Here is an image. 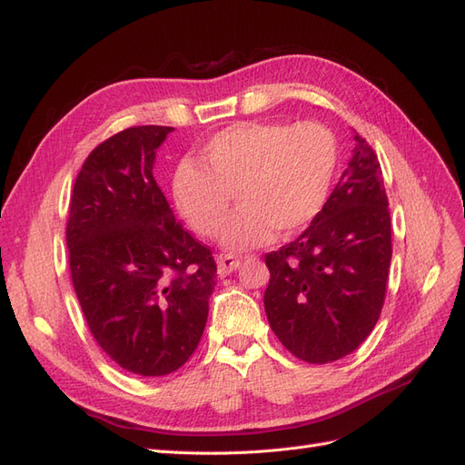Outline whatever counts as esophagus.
<instances>
[{
  "label": "esophagus",
  "instance_id": "obj_1",
  "mask_svg": "<svg viewBox=\"0 0 465 465\" xmlns=\"http://www.w3.org/2000/svg\"><path fill=\"white\" fill-rule=\"evenodd\" d=\"M217 263H219V275L224 277L232 273L238 265H241V258L234 256V254H223L217 258Z\"/></svg>",
  "mask_w": 465,
  "mask_h": 465
}]
</instances>
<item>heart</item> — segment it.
<instances>
[{"instance_id":"1","label":"heart","mask_w":465,"mask_h":465,"mask_svg":"<svg viewBox=\"0 0 465 465\" xmlns=\"http://www.w3.org/2000/svg\"><path fill=\"white\" fill-rule=\"evenodd\" d=\"M200 163L176 168V207L195 232L213 238L236 192L242 207L229 219L223 242L244 250L270 241L275 229L297 232L320 213L337 171V142L318 122H241L211 137Z\"/></svg>"}]
</instances>
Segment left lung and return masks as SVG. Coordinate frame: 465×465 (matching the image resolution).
<instances>
[{"instance_id": "obj_1", "label": "left lung", "mask_w": 465, "mask_h": 465, "mask_svg": "<svg viewBox=\"0 0 465 465\" xmlns=\"http://www.w3.org/2000/svg\"><path fill=\"white\" fill-rule=\"evenodd\" d=\"M349 166L299 238L265 254L267 320L297 359L326 364L367 340L382 312L391 223L382 168L355 134Z\"/></svg>"}]
</instances>
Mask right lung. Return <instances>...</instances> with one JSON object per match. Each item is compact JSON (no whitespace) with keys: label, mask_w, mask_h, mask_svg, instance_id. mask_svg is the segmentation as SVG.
Segmentation results:
<instances>
[{"label":"right lung","mask_w":465,"mask_h":465,"mask_svg":"<svg viewBox=\"0 0 465 465\" xmlns=\"http://www.w3.org/2000/svg\"><path fill=\"white\" fill-rule=\"evenodd\" d=\"M173 132L135 125L96 145L77 174L65 241L83 316L124 371L166 376L198 347L217 285L211 248L182 227L153 178Z\"/></svg>","instance_id":"obj_1"}]
</instances>
